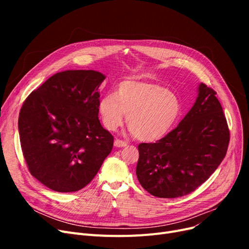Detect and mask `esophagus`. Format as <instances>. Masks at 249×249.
<instances>
[{"label": "esophagus", "instance_id": "esophagus-1", "mask_svg": "<svg viewBox=\"0 0 249 249\" xmlns=\"http://www.w3.org/2000/svg\"><path fill=\"white\" fill-rule=\"evenodd\" d=\"M114 146H116V147H125V146H127V142H125L123 140H120V139H116L114 141Z\"/></svg>", "mask_w": 249, "mask_h": 249}]
</instances>
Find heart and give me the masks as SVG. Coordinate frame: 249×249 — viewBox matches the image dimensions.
Instances as JSON below:
<instances>
[{"instance_id": "obj_1", "label": "heart", "mask_w": 249, "mask_h": 249, "mask_svg": "<svg viewBox=\"0 0 249 249\" xmlns=\"http://www.w3.org/2000/svg\"><path fill=\"white\" fill-rule=\"evenodd\" d=\"M98 110L105 128L115 131L127 115V124L143 141H155L167 135L181 114L178 96L161 84L128 78L118 84L115 93L99 101Z\"/></svg>"}]
</instances>
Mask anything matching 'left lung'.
I'll list each match as a JSON object with an SVG mask.
<instances>
[{"mask_svg":"<svg viewBox=\"0 0 249 249\" xmlns=\"http://www.w3.org/2000/svg\"><path fill=\"white\" fill-rule=\"evenodd\" d=\"M229 140L216 91L202 83L194 106L176 129L155 143L138 145L137 178L154 197H182L216 171L225 158Z\"/></svg>","mask_w":249,"mask_h":249,"instance_id":"obj_1","label":"left lung"}]
</instances>
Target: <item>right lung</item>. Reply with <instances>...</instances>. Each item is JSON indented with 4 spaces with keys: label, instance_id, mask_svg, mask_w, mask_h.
I'll return each mask as SVG.
<instances>
[{
    "label": "right lung",
    "instance_id": "right-lung-1",
    "mask_svg": "<svg viewBox=\"0 0 249 249\" xmlns=\"http://www.w3.org/2000/svg\"><path fill=\"white\" fill-rule=\"evenodd\" d=\"M103 73L64 71L25 100L19 114L21 147L30 174L48 189L76 192L95 178L114 137L99 120Z\"/></svg>",
    "mask_w": 249,
    "mask_h": 249
}]
</instances>
